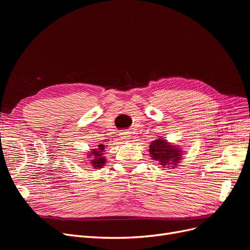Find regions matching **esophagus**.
Returning a JSON list of instances; mask_svg holds the SVG:
<instances>
[{
  "instance_id": "obj_1",
  "label": "esophagus",
  "mask_w": 250,
  "mask_h": 250,
  "mask_svg": "<svg viewBox=\"0 0 250 250\" xmlns=\"http://www.w3.org/2000/svg\"><path fill=\"white\" fill-rule=\"evenodd\" d=\"M121 139H124V140H128V139H130V134L128 133V132H123V133H121Z\"/></svg>"
}]
</instances>
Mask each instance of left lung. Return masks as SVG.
<instances>
[{
  "mask_svg": "<svg viewBox=\"0 0 250 250\" xmlns=\"http://www.w3.org/2000/svg\"><path fill=\"white\" fill-rule=\"evenodd\" d=\"M149 153L151 159L158 162L160 167H170L171 169L181 162L183 155V151L179 146L173 145L161 137L151 142Z\"/></svg>",
  "mask_w": 250,
  "mask_h": 250,
  "instance_id": "8db88e82",
  "label": "left lung"
}]
</instances>
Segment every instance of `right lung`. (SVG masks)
I'll use <instances>...</instances> for the list:
<instances>
[{
  "mask_svg": "<svg viewBox=\"0 0 250 250\" xmlns=\"http://www.w3.org/2000/svg\"><path fill=\"white\" fill-rule=\"evenodd\" d=\"M104 149H105L104 145H98V148L91 149V151L86 153V158L88 159L87 161L89 162L91 167L98 169L104 166L105 162H106V159H105V157L103 156Z\"/></svg>",
  "mask_w": 250,
  "mask_h": 250,
  "instance_id": "add662e5",
  "label": "right lung"
}]
</instances>
